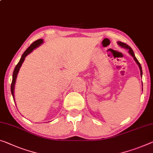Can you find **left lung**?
<instances>
[{
  "instance_id": "8db88e82",
  "label": "left lung",
  "mask_w": 153,
  "mask_h": 153,
  "mask_svg": "<svg viewBox=\"0 0 153 153\" xmlns=\"http://www.w3.org/2000/svg\"><path fill=\"white\" fill-rule=\"evenodd\" d=\"M118 44L120 46H121V47H122V48H126V49L129 50V53L133 57V59L135 60V61L136 62V63L138 65V66H139L140 70V75H141V76H142V70L141 65H140L139 61H138L137 59H136V57L135 56L134 52H133V50L131 49V48L129 45H128L127 44H126V43H123V42H118Z\"/></svg>"
}]
</instances>
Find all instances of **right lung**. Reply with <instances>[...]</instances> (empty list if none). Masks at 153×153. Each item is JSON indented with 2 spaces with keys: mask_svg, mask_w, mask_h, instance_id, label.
<instances>
[{
  "mask_svg": "<svg viewBox=\"0 0 153 153\" xmlns=\"http://www.w3.org/2000/svg\"><path fill=\"white\" fill-rule=\"evenodd\" d=\"M43 42V40L42 39H38L37 41H35V42H33L32 44H31L27 48V49L26 50L25 52H24V54L22 55V57L20 60V61H19L18 63L17 64V65L15 67V69H14V71L13 73V77H12V82L11 84V92L12 96H13L14 101H15V99H14V88H15L16 78H17V76H18L19 70H20V67L22 66V63H23L24 59H25V57L28 54H30V52H32L34 49H35V48H37L38 47V46H39L41 44H42ZM15 103H16V102H15Z\"/></svg>",
  "mask_w": 153,
  "mask_h": 153,
  "instance_id": "right-lung-1",
  "label": "right lung"
}]
</instances>
